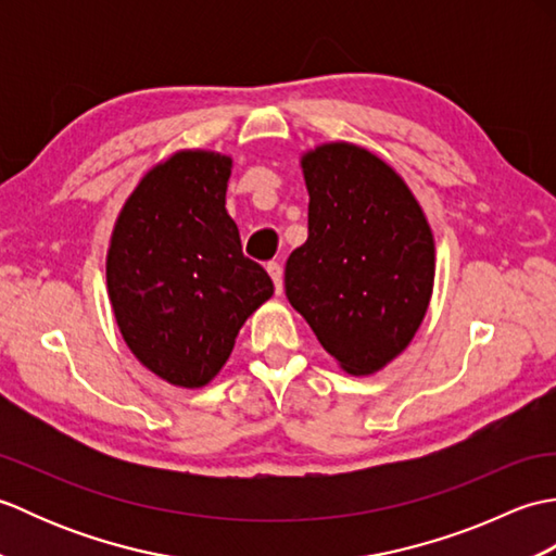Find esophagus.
Returning <instances> with one entry per match:
<instances>
[{
  "label": "esophagus",
  "mask_w": 556,
  "mask_h": 556,
  "mask_svg": "<svg viewBox=\"0 0 556 556\" xmlns=\"http://www.w3.org/2000/svg\"><path fill=\"white\" fill-rule=\"evenodd\" d=\"M267 271H269L271 281H275L277 293H281V289H285V269H281L277 260H271V263H267Z\"/></svg>",
  "instance_id": "esophagus-1"
}]
</instances>
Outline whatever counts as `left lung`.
<instances>
[{"instance_id": "left-lung-1", "label": "left lung", "mask_w": 556, "mask_h": 556, "mask_svg": "<svg viewBox=\"0 0 556 556\" xmlns=\"http://www.w3.org/2000/svg\"><path fill=\"white\" fill-rule=\"evenodd\" d=\"M308 241L285 289L327 353L351 375L377 372L408 346L428 311L434 243L399 174L349 143L303 157Z\"/></svg>"}]
</instances>
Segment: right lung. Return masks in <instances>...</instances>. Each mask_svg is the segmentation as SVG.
I'll list each match as a JSON object with an SVG mask.
<instances>
[{
    "label": "right lung",
    "mask_w": 556,
    "mask_h": 556,
    "mask_svg": "<svg viewBox=\"0 0 556 556\" xmlns=\"http://www.w3.org/2000/svg\"><path fill=\"white\" fill-rule=\"evenodd\" d=\"M231 160L176 152L146 174L112 233L108 287L122 334L162 380L203 387L275 285L224 210Z\"/></svg>",
    "instance_id": "obj_1"
}]
</instances>
